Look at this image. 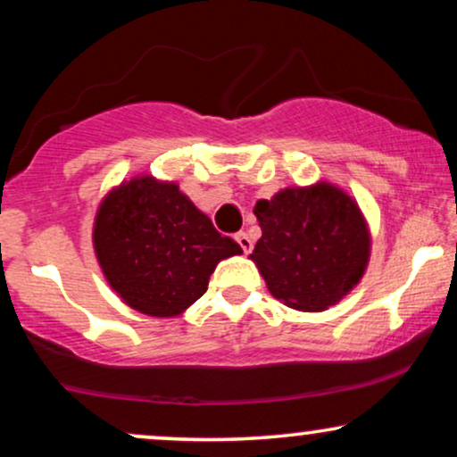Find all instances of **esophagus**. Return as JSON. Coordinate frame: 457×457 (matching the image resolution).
<instances>
[{
    "label": "esophagus",
    "mask_w": 457,
    "mask_h": 457,
    "mask_svg": "<svg viewBox=\"0 0 457 457\" xmlns=\"http://www.w3.org/2000/svg\"><path fill=\"white\" fill-rule=\"evenodd\" d=\"M236 243L240 245V249H243L245 253H251V249H253V240L249 238V234L238 232V234H236Z\"/></svg>",
    "instance_id": "esophagus-1"
}]
</instances>
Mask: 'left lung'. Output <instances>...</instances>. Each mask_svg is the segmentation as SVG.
<instances>
[{"instance_id":"left-lung-1","label":"left lung","mask_w":457,"mask_h":457,"mask_svg":"<svg viewBox=\"0 0 457 457\" xmlns=\"http://www.w3.org/2000/svg\"><path fill=\"white\" fill-rule=\"evenodd\" d=\"M253 212L262 238L251 260L289 309L326 311L364 277L370 232L353 197L337 185L287 187L257 202Z\"/></svg>"}]
</instances>
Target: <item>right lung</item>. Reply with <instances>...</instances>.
<instances>
[{
  "label": "right lung",
  "mask_w": 457,
  "mask_h": 457,
  "mask_svg": "<svg viewBox=\"0 0 457 457\" xmlns=\"http://www.w3.org/2000/svg\"><path fill=\"white\" fill-rule=\"evenodd\" d=\"M93 249L119 298L148 317H176L204 295L208 278L238 243L176 183L136 176L114 187L97 208Z\"/></svg>",
  "instance_id": "add662e5"
}]
</instances>
